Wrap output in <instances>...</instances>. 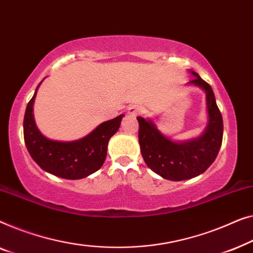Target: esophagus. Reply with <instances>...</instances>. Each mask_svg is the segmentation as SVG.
I'll use <instances>...</instances> for the list:
<instances>
[{"label":"esophagus","instance_id":"1","mask_svg":"<svg viewBox=\"0 0 253 253\" xmlns=\"http://www.w3.org/2000/svg\"><path fill=\"white\" fill-rule=\"evenodd\" d=\"M143 111V109H142L141 105L138 104H131L129 108H128V115L130 116H136V115H140V113Z\"/></svg>","mask_w":253,"mask_h":253}]
</instances>
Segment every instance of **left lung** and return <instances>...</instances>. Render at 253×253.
Masks as SVG:
<instances>
[{
	"label": "left lung",
	"mask_w": 253,
	"mask_h": 253,
	"mask_svg": "<svg viewBox=\"0 0 253 253\" xmlns=\"http://www.w3.org/2000/svg\"><path fill=\"white\" fill-rule=\"evenodd\" d=\"M189 84H196L206 92L209 125L197 140L176 143L159 131L151 120L137 117L138 142L141 154L149 169L164 179L181 181L205 172L214 162L222 143L223 123L210 84L196 72Z\"/></svg>",
	"instance_id": "obj_1"
}]
</instances>
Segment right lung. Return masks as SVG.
Returning <instances> with one entry per match:
<instances>
[{"mask_svg":"<svg viewBox=\"0 0 253 253\" xmlns=\"http://www.w3.org/2000/svg\"><path fill=\"white\" fill-rule=\"evenodd\" d=\"M37 91L28 102L24 116V140L33 161L45 172L69 180L83 179L101 169L109 140L119 129L124 116L101 124L81 140L52 141L43 136L34 123L33 103Z\"/></svg>","mask_w":253,"mask_h":253,"instance_id":"right-lung-1","label":"right lung"}]
</instances>
